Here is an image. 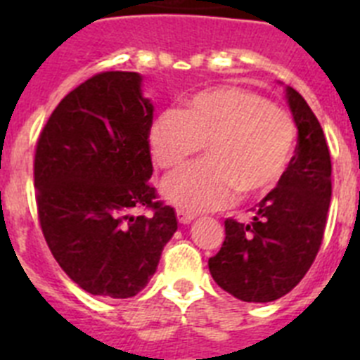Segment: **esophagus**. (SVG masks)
Returning <instances> with one entry per match:
<instances>
[{"label": "esophagus", "instance_id": "esophagus-1", "mask_svg": "<svg viewBox=\"0 0 360 360\" xmlns=\"http://www.w3.org/2000/svg\"><path fill=\"white\" fill-rule=\"evenodd\" d=\"M176 218H178V221H180V224L187 225V224H191V221H193L196 216L191 214V212H187V211H184V209H176Z\"/></svg>", "mask_w": 360, "mask_h": 360}]
</instances>
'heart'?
<instances>
[{
	"label": "heart",
	"instance_id": "b5f03b06",
	"mask_svg": "<svg viewBox=\"0 0 360 360\" xmlns=\"http://www.w3.org/2000/svg\"><path fill=\"white\" fill-rule=\"evenodd\" d=\"M295 142L287 111L254 91L224 86L193 95L186 110H167L148 133L162 169L180 167L202 151L209 158L169 174L162 195L187 212L225 207L234 191L263 196L281 182Z\"/></svg>",
	"mask_w": 360,
	"mask_h": 360
}]
</instances>
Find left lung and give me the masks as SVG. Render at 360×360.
I'll use <instances>...</instances> for the list:
<instances>
[{
    "label": "left lung",
    "mask_w": 360,
    "mask_h": 360,
    "mask_svg": "<svg viewBox=\"0 0 360 360\" xmlns=\"http://www.w3.org/2000/svg\"><path fill=\"white\" fill-rule=\"evenodd\" d=\"M297 128L295 155L281 182L252 207V219L225 221V241L209 259L218 287L247 303H270L292 290L311 266L323 241L332 162L323 128L301 95L285 86Z\"/></svg>",
    "instance_id": "left-lung-1"
}]
</instances>
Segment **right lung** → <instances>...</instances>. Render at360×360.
<instances>
[{"label":"right lung","instance_id":"obj_1","mask_svg":"<svg viewBox=\"0 0 360 360\" xmlns=\"http://www.w3.org/2000/svg\"><path fill=\"white\" fill-rule=\"evenodd\" d=\"M153 103L136 72L94 75L63 98L39 135L37 212L56 262L82 290L136 295L178 229L157 200L148 133ZM149 207L153 217H135Z\"/></svg>","mask_w":360,"mask_h":360}]
</instances>
